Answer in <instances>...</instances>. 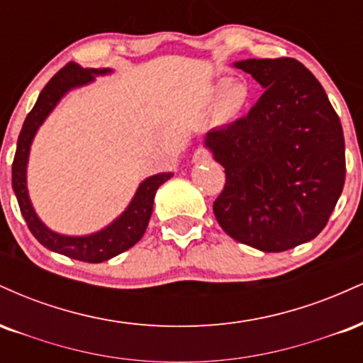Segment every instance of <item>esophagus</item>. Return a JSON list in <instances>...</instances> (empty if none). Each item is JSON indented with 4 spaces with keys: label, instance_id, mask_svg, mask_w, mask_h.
Masks as SVG:
<instances>
[{
    "label": "esophagus",
    "instance_id": "34e87169",
    "mask_svg": "<svg viewBox=\"0 0 363 363\" xmlns=\"http://www.w3.org/2000/svg\"><path fill=\"white\" fill-rule=\"evenodd\" d=\"M211 158V153L205 148H198L193 155V162H208Z\"/></svg>",
    "mask_w": 363,
    "mask_h": 363
}]
</instances>
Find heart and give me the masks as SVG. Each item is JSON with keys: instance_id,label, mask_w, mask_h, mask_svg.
Instances as JSON below:
<instances>
[{"instance_id": "b5f03b06", "label": "heart", "mask_w": 363, "mask_h": 363, "mask_svg": "<svg viewBox=\"0 0 363 363\" xmlns=\"http://www.w3.org/2000/svg\"><path fill=\"white\" fill-rule=\"evenodd\" d=\"M249 99V89L242 80H227L216 91V111L222 118H234L244 109Z\"/></svg>"}]
</instances>
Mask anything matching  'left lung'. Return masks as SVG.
Returning <instances> with one entry per match:
<instances>
[{
    "instance_id": "1",
    "label": "left lung",
    "mask_w": 363,
    "mask_h": 363,
    "mask_svg": "<svg viewBox=\"0 0 363 363\" xmlns=\"http://www.w3.org/2000/svg\"><path fill=\"white\" fill-rule=\"evenodd\" d=\"M234 66L264 91L247 116L206 133L205 147L225 169L216 222L240 244L289 251L318 237L338 203L343 128L323 85L297 60Z\"/></svg>"
}]
</instances>
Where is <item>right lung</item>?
<instances>
[{"mask_svg": "<svg viewBox=\"0 0 363 363\" xmlns=\"http://www.w3.org/2000/svg\"><path fill=\"white\" fill-rule=\"evenodd\" d=\"M106 73H111V69H83L82 66L74 65V62H68L65 68H61L54 74L40 91L34 109L25 118L18 143H16L13 165H11V186H13L20 211H22L32 235L44 247L83 262L107 261L121 252L128 251L129 247L138 242L148 227L157 189L174 176L172 172H162L145 179L136 191L135 198L131 199L129 206L121 213V216L95 234L82 237L61 235L40 222L27 191V162L32 140H34L37 129L44 123V119L51 114L57 102L65 97L66 91L94 82L95 74Z\"/></svg>", "mask_w": 363, "mask_h": 363, "instance_id": "add662e5", "label": "right lung"}]
</instances>
